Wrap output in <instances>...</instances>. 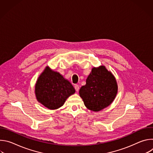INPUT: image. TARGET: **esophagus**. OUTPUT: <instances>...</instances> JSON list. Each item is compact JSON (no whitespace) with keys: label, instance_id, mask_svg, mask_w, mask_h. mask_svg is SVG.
I'll list each match as a JSON object with an SVG mask.
<instances>
[{"label":"esophagus","instance_id":"34e87169","mask_svg":"<svg viewBox=\"0 0 153 153\" xmlns=\"http://www.w3.org/2000/svg\"><path fill=\"white\" fill-rule=\"evenodd\" d=\"M74 88H75L76 91H79V86L78 85H74Z\"/></svg>","mask_w":153,"mask_h":153}]
</instances>
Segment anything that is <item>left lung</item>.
<instances>
[{"label":"left lung","mask_w":153,"mask_h":153,"mask_svg":"<svg viewBox=\"0 0 153 153\" xmlns=\"http://www.w3.org/2000/svg\"><path fill=\"white\" fill-rule=\"evenodd\" d=\"M118 91L116 79L105 66L94 67L79 90L80 97L88 110L98 112L110 105Z\"/></svg>","instance_id":"8db88e82"}]
</instances>
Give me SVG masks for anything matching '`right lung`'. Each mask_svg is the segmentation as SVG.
I'll list each match as a JSON object with an SVG mask.
<instances>
[{
    "label": "right lung",
    "mask_w": 153,
    "mask_h": 153,
    "mask_svg": "<svg viewBox=\"0 0 153 153\" xmlns=\"http://www.w3.org/2000/svg\"><path fill=\"white\" fill-rule=\"evenodd\" d=\"M34 92L40 103L53 110L63 106L76 90L68 80L47 66L36 81Z\"/></svg>",
    "instance_id": "add662e5"
}]
</instances>
